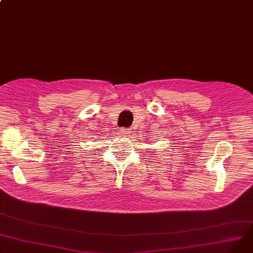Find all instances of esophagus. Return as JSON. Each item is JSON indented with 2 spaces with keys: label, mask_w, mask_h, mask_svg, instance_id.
<instances>
[{
  "label": "esophagus",
  "mask_w": 253,
  "mask_h": 253,
  "mask_svg": "<svg viewBox=\"0 0 253 253\" xmlns=\"http://www.w3.org/2000/svg\"><path fill=\"white\" fill-rule=\"evenodd\" d=\"M121 131H122L123 133H125V134H127V133H129V129H128V128H126V127H123Z\"/></svg>",
  "instance_id": "34e87169"
}]
</instances>
